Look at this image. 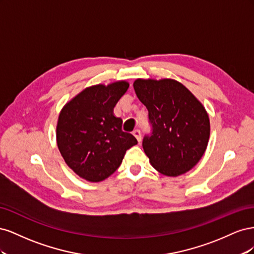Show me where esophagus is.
Wrapping results in <instances>:
<instances>
[{"mask_svg": "<svg viewBox=\"0 0 254 254\" xmlns=\"http://www.w3.org/2000/svg\"><path fill=\"white\" fill-rule=\"evenodd\" d=\"M133 135L135 136V139L137 140V142H141V130H139V129H135L134 131H133Z\"/></svg>", "mask_w": 254, "mask_h": 254, "instance_id": "34e87169", "label": "esophagus"}]
</instances>
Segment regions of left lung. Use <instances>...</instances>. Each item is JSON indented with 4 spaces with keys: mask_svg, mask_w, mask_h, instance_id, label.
<instances>
[{
    "mask_svg": "<svg viewBox=\"0 0 254 254\" xmlns=\"http://www.w3.org/2000/svg\"><path fill=\"white\" fill-rule=\"evenodd\" d=\"M137 98L148 110L152 127L143 139V149L156 170L177 177L201 159L210 137V120L204 107L179 81L136 79Z\"/></svg>",
    "mask_w": 254,
    "mask_h": 254,
    "instance_id": "8db88e82",
    "label": "left lung"
}]
</instances>
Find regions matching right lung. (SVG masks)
I'll use <instances>...</instances> for the list:
<instances>
[{
    "label": "right lung",
    "instance_id": "1",
    "mask_svg": "<svg viewBox=\"0 0 254 254\" xmlns=\"http://www.w3.org/2000/svg\"><path fill=\"white\" fill-rule=\"evenodd\" d=\"M129 88L127 81L96 84L82 90L61 110L56 139L61 156L82 179L99 182L121 165L125 152L137 144L123 131L121 118L113 113Z\"/></svg>",
    "mask_w": 254,
    "mask_h": 254
}]
</instances>
